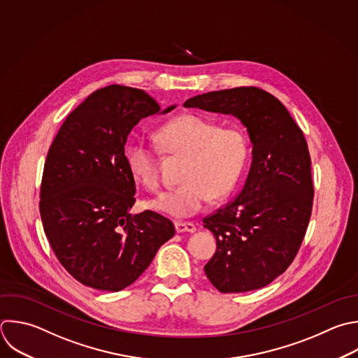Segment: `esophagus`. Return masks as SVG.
Listing matches in <instances>:
<instances>
[{
  "instance_id": "34e87169",
  "label": "esophagus",
  "mask_w": 358,
  "mask_h": 358,
  "mask_svg": "<svg viewBox=\"0 0 358 358\" xmlns=\"http://www.w3.org/2000/svg\"><path fill=\"white\" fill-rule=\"evenodd\" d=\"M175 228H176L178 234H182V232H190L192 234V232L196 231V227L192 222H175Z\"/></svg>"
}]
</instances>
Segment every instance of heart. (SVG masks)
<instances>
[{"mask_svg": "<svg viewBox=\"0 0 358 358\" xmlns=\"http://www.w3.org/2000/svg\"><path fill=\"white\" fill-rule=\"evenodd\" d=\"M159 147L169 154L186 157L180 186L162 192L148 206L173 218L200 213L208 196L227 197L239 182L248 157L249 140L239 127H221L199 115H182L159 127ZM126 165L141 185L155 189L159 185L157 150L143 140H131L124 150Z\"/></svg>", "mask_w": 358, "mask_h": 358, "instance_id": "obj_1", "label": "heart"}]
</instances>
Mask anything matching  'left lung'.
<instances>
[{"instance_id":"obj_1","label":"left lung","mask_w":358,"mask_h":358,"mask_svg":"<svg viewBox=\"0 0 358 358\" xmlns=\"http://www.w3.org/2000/svg\"><path fill=\"white\" fill-rule=\"evenodd\" d=\"M183 106L232 115L246 127L252 164L245 185L203 220L217 241L204 271L221 292L259 289L292 263L309 224L313 185L303 133L277 98L256 87L207 92Z\"/></svg>"}]
</instances>
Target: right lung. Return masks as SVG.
<instances>
[{"instance_id": "right-lung-1", "label": "right lung", "mask_w": 358, "mask_h": 358, "mask_svg": "<svg viewBox=\"0 0 358 358\" xmlns=\"http://www.w3.org/2000/svg\"><path fill=\"white\" fill-rule=\"evenodd\" d=\"M143 90L109 85L92 92L60 127L45 162L41 215L63 267L84 285L120 291L175 235L168 218L130 214L136 182L124 159L133 127L168 113Z\"/></svg>"}]
</instances>
